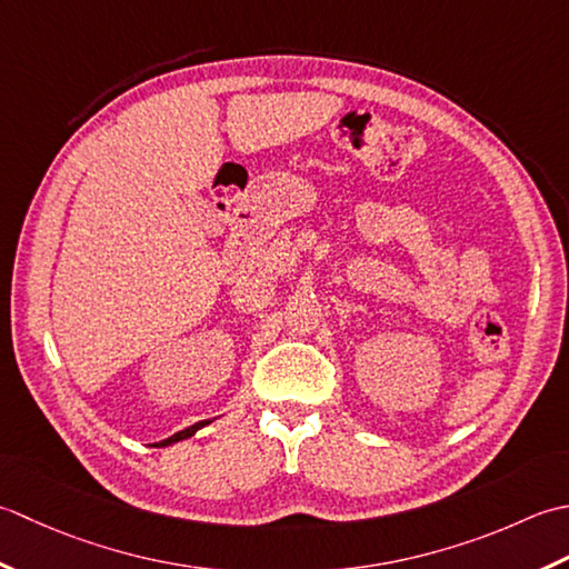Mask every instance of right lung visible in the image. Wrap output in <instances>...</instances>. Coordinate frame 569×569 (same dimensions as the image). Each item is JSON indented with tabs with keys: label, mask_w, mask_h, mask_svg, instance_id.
Segmentation results:
<instances>
[{
	"label": "right lung",
	"mask_w": 569,
	"mask_h": 569,
	"mask_svg": "<svg viewBox=\"0 0 569 569\" xmlns=\"http://www.w3.org/2000/svg\"><path fill=\"white\" fill-rule=\"evenodd\" d=\"M203 425H208V420H203V422H196V425L187 427V430H181V432H177V435H171L169 439H164V442H159V447H167V445H173V442H179V439H187V437L196 435V430H201V427H203Z\"/></svg>",
	"instance_id": "add662e5"
}]
</instances>
